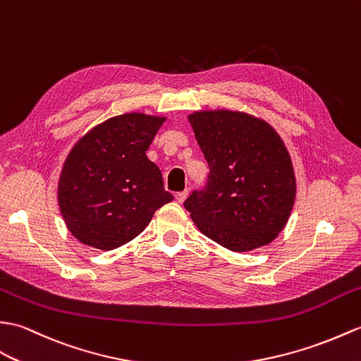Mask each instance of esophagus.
I'll return each instance as SVG.
<instances>
[{
    "label": "esophagus",
    "mask_w": 361,
    "mask_h": 361,
    "mask_svg": "<svg viewBox=\"0 0 361 361\" xmlns=\"http://www.w3.org/2000/svg\"><path fill=\"white\" fill-rule=\"evenodd\" d=\"M188 194H189V190H183V192H177V194H175V200H177V201H178V203H183V201H184V200H186Z\"/></svg>",
    "instance_id": "obj_1"
}]
</instances>
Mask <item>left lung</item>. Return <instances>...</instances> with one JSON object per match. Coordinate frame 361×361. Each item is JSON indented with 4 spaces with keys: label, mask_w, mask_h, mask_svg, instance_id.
<instances>
[{
    "label": "left lung",
    "mask_w": 361,
    "mask_h": 361,
    "mask_svg": "<svg viewBox=\"0 0 361 361\" xmlns=\"http://www.w3.org/2000/svg\"><path fill=\"white\" fill-rule=\"evenodd\" d=\"M209 164L207 184L184 201L197 228L233 252L269 245L286 226L297 183L290 155L269 123L238 111L188 116Z\"/></svg>",
    "instance_id": "left-lung-1"
}]
</instances>
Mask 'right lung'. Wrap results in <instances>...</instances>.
<instances>
[{
  "label": "right lung",
  "mask_w": 361,
  "mask_h": 361,
  "mask_svg": "<svg viewBox=\"0 0 361 361\" xmlns=\"http://www.w3.org/2000/svg\"><path fill=\"white\" fill-rule=\"evenodd\" d=\"M166 116H112L82 135L58 181V206L82 245L112 250L146 229L157 209L173 200L161 171L146 155Z\"/></svg>",
  "instance_id": "right-lung-1"
}]
</instances>
